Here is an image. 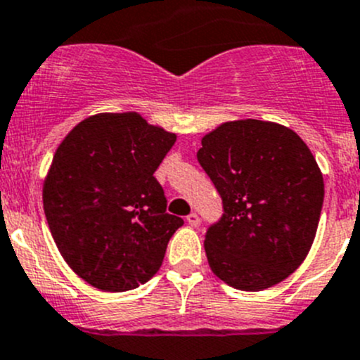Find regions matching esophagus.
I'll list each match as a JSON object with an SVG mask.
<instances>
[{
	"label": "esophagus",
	"instance_id": "34e87169",
	"mask_svg": "<svg viewBox=\"0 0 360 360\" xmlns=\"http://www.w3.org/2000/svg\"><path fill=\"white\" fill-rule=\"evenodd\" d=\"M186 223L190 226H197L198 223H200V218H198L197 212H191V214H188L186 216Z\"/></svg>",
	"mask_w": 360,
	"mask_h": 360
}]
</instances>
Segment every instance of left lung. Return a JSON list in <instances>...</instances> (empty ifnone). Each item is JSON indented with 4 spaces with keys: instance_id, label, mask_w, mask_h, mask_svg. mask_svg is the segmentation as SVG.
Returning <instances> with one entry per match:
<instances>
[{
    "instance_id": "1",
    "label": "left lung",
    "mask_w": 360,
    "mask_h": 360,
    "mask_svg": "<svg viewBox=\"0 0 360 360\" xmlns=\"http://www.w3.org/2000/svg\"><path fill=\"white\" fill-rule=\"evenodd\" d=\"M197 160L223 204L204 240L212 273L246 292L290 276L311 248L323 204L322 172L304 141L269 121H230L202 139Z\"/></svg>"
}]
</instances>
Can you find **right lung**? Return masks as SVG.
<instances>
[{
	"mask_svg": "<svg viewBox=\"0 0 360 360\" xmlns=\"http://www.w3.org/2000/svg\"><path fill=\"white\" fill-rule=\"evenodd\" d=\"M176 135L137 112L96 114L59 144L44 184L49 229L91 287L127 292L151 280L183 218L167 212L153 174Z\"/></svg>",
	"mask_w": 360,
	"mask_h": 360,
	"instance_id": "add662e5",
	"label": "right lung"
}]
</instances>
